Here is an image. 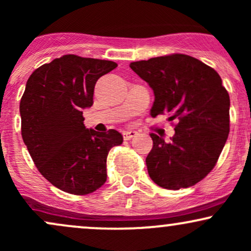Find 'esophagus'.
Instances as JSON below:
<instances>
[{"mask_svg": "<svg viewBox=\"0 0 251 251\" xmlns=\"http://www.w3.org/2000/svg\"><path fill=\"white\" fill-rule=\"evenodd\" d=\"M137 134H138L137 131H124L123 132V137H124V139H125V140L132 139V138L135 137Z\"/></svg>", "mask_w": 251, "mask_h": 251, "instance_id": "esophagus-1", "label": "esophagus"}]
</instances>
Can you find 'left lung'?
I'll return each mask as SVG.
<instances>
[{
	"mask_svg": "<svg viewBox=\"0 0 251 251\" xmlns=\"http://www.w3.org/2000/svg\"><path fill=\"white\" fill-rule=\"evenodd\" d=\"M129 67L153 89L151 116L169 114V120H177L169 143L150 134V177L169 190L195 185L215 168L229 134L230 98L221 76L185 54L131 62Z\"/></svg>",
	"mask_w": 251,
	"mask_h": 251,
	"instance_id": "obj_1",
	"label": "left lung"
}]
</instances>
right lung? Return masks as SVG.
Returning <instances> with one entry per match:
<instances>
[{
  "instance_id": "right-lung-1",
  "label": "right lung",
  "mask_w": 251,
  "mask_h": 251,
  "mask_svg": "<svg viewBox=\"0 0 251 251\" xmlns=\"http://www.w3.org/2000/svg\"><path fill=\"white\" fill-rule=\"evenodd\" d=\"M117 63L73 54L31 73L20 102L22 139L43 177L72 195H88L107 178L109 150L123 143L116 129L86 128L82 109L93 105L94 86Z\"/></svg>"
}]
</instances>
